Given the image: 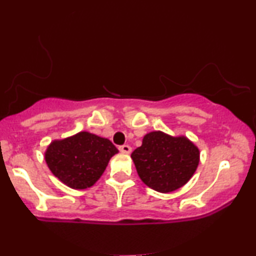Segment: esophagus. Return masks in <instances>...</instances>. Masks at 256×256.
Returning a JSON list of instances; mask_svg holds the SVG:
<instances>
[{
  "label": "esophagus",
  "instance_id": "1",
  "mask_svg": "<svg viewBox=\"0 0 256 256\" xmlns=\"http://www.w3.org/2000/svg\"><path fill=\"white\" fill-rule=\"evenodd\" d=\"M118 150H120V152H124V154H130L132 152V146H128V144H124V146H118Z\"/></svg>",
  "mask_w": 256,
  "mask_h": 256
}]
</instances>
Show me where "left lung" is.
<instances>
[{"instance_id": "obj_1", "label": "left lung", "mask_w": 256, "mask_h": 256, "mask_svg": "<svg viewBox=\"0 0 256 256\" xmlns=\"http://www.w3.org/2000/svg\"><path fill=\"white\" fill-rule=\"evenodd\" d=\"M143 183L168 194L180 188L194 176L199 164V149L185 136L152 132L132 154Z\"/></svg>"}]
</instances>
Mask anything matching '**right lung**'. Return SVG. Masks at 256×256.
Wrapping results in <instances>:
<instances>
[{"label": "right lung", "mask_w": 256, "mask_h": 256, "mask_svg": "<svg viewBox=\"0 0 256 256\" xmlns=\"http://www.w3.org/2000/svg\"><path fill=\"white\" fill-rule=\"evenodd\" d=\"M118 152L108 138L80 132L52 141L45 152V160L59 180L76 190H84L96 184Z\"/></svg>", "instance_id": "add662e5"}]
</instances>
